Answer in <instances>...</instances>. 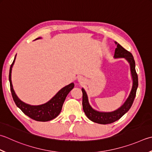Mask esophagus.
<instances>
[{
    "mask_svg": "<svg viewBox=\"0 0 152 152\" xmlns=\"http://www.w3.org/2000/svg\"><path fill=\"white\" fill-rule=\"evenodd\" d=\"M84 81V78H83V77H79V78H78V82L82 83Z\"/></svg>",
    "mask_w": 152,
    "mask_h": 152,
    "instance_id": "1",
    "label": "esophagus"
}]
</instances>
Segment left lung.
Segmentation results:
<instances>
[{
    "label": "left lung",
    "mask_w": 152,
    "mask_h": 152,
    "mask_svg": "<svg viewBox=\"0 0 152 152\" xmlns=\"http://www.w3.org/2000/svg\"><path fill=\"white\" fill-rule=\"evenodd\" d=\"M115 43L117 45V48L115 49V50L114 58H124L129 63L130 74H131V77L132 79V86L129 97H127L126 100L123 104V105L121 106L119 108L115 110V111L111 112L99 111L92 108V107L89 103L87 93H86L84 88L82 89L83 94L82 106L85 114L89 119L98 124H107L114 123L116 121L121 118L126 113H127L132 105L138 86V75L136 74L135 69V61L132 55L125 49H124L120 44H118L116 41H115Z\"/></svg>",
    "instance_id": "8db88e82"
}]
</instances>
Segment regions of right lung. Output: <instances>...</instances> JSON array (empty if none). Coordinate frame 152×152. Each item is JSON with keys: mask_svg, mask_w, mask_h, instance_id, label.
I'll return each mask as SVG.
<instances>
[{"mask_svg": "<svg viewBox=\"0 0 152 152\" xmlns=\"http://www.w3.org/2000/svg\"><path fill=\"white\" fill-rule=\"evenodd\" d=\"M41 38V37H38L35 39V40L39 39ZM16 55L15 56L14 61L10 68L9 82H10V84L12 96L13 99L15 103H16V106L19 109H20L21 111L26 115L28 116L29 117H30L35 121L46 122L54 119L55 118H56L60 114L62 105H63V103L64 102V100L66 99L67 95L74 88V84L72 82L70 84L64 86V88L61 89L55 95V96H53L49 102H47L45 103L41 104V105H29V104L26 103L22 102L21 99H20V98L17 96V95L15 93L13 89L12 84V69L15 60H16Z\"/></svg>", "mask_w": 152, "mask_h": 152, "instance_id": "1", "label": "right lung"}]
</instances>
